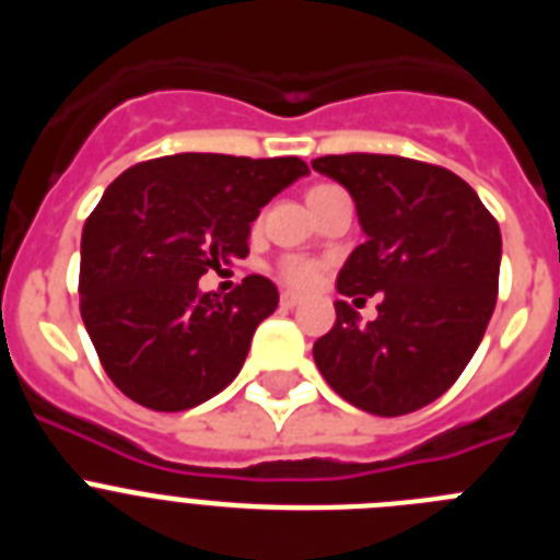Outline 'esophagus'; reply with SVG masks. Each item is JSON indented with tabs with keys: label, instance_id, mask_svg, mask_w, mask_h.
I'll return each instance as SVG.
<instances>
[{
	"label": "esophagus",
	"instance_id": "1",
	"mask_svg": "<svg viewBox=\"0 0 560 560\" xmlns=\"http://www.w3.org/2000/svg\"><path fill=\"white\" fill-rule=\"evenodd\" d=\"M296 303H300V294H294V291H283V294H280V305H283V308H294Z\"/></svg>",
	"mask_w": 560,
	"mask_h": 560
}]
</instances>
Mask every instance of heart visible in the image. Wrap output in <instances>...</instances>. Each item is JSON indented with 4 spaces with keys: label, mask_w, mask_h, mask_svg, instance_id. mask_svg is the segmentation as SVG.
<instances>
[{
    "label": "heart",
    "mask_w": 560,
    "mask_h": 560,
    "mask_svg": "<svg viewBox=\"0 0 560 560\" xmlns=\"http://www.w3.org/2000/svg\"><path fill=\"white\" fill-rule=\"evenodd\" d=\"M328 190H334V185L311 187L308 201L316 199V196H323V192ZM319 275H323V266L305 255H285L280 257V264H277V277H280L289 289H300V291L311 289V285H316Z\"/></svg>",
    "instance_id": "1"
}]
</instances>
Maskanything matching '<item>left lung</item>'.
Returning a JSON list of instances; mask_svg holds the SVG:
<instances>
[{
  "mask_svg": "<svg viewBox=\"0 0 560 560\" xmlns=\"http://www.w3.org/2000/svg\"><path fill=\"white\" fill-rule=\"evenodd\" d=\"M348 187L368 241L341 266L336 289L381 294L378 319L336 300V323L314 361L341 398L381 418L438 400L477 353L499 291L502 235L457 173L389 153L311 162Z\"/></svg>",
  "mask_w": 560,
  "mask_h": 560,
  "instance_id": "obj_1",
  "label": "left lung"
}]
</instances>
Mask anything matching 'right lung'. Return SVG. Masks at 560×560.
<instances>
[{"label": "right lung", "instance_id": "add662e5", "mask_svg": "<svg viewBox=\"0 0 560 560\" xmlns=\"http://www.w3.org/2000/svg\"><path fill=\"white\" fill-rule=\"evenodd\" d=\"M308 173L300 156L176 153L122 171L83 224L81 316L114 387L140 407L185 412L241 373L277 285L244 277L230 294L199 280L249 255L260 207Z\"/></svg>", "mask_w": 560, "mask_h": 560}]
</instances>
